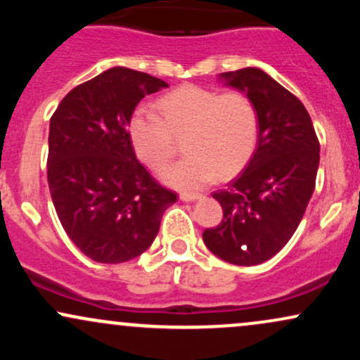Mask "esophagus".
<instances>
[{
	"mask_svg": "<svg viewBox=\"0 0 360 360\" xmlns=\"http://www.w3.org/2000/svg\"><path fill=\"white\" fill-rule=\"evenodd\" d=\"M181 200L183 201H186V203H189V201H198V200H201V194H194V193H183L181 194Z\"/></svg>",
	"mask_w": 360,
	"mask_h": 360,
	"instance_id": "obj_1",
	"label": "esophagus"
}]
</instances>
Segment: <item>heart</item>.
<instances>
[{"instance_id":"1","label":"heart","mask_w":360,"mask_h":360,"mask_svg":"<svg viewBox=\"0 0 360 360\" xmlns=\"http://www.w3.org/2000/svg\"><path fill=\"white\" fill-rule=\"evenodd\" d=\"M159 117L139 106L128 120V139L135 155L150 169H160L183 139L184 159L160 172L164 183L183 191L205 188L217 177L240 172L254 155L259 118L243 93H217L184 86L157 101Z\"/></svg>"}]
</instances>
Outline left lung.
I'll use <instances>...</instances> for the list:
<instances>
[{
    "mask_svg": "<svg viewBox=\"0 0 360 360\" xmlns=\"http://www.w3.org/2000/svg\"><path fill=\"white\" fill-rule=\"evenodd\" d=\"M218 79L254 103L259 135L242 174L213 193L223 220L205 230L203 240L225 262L255 266L274 257L298 229L315 189L320 143L303 103L262 69Z\"/></svg>",
    "mask_w": 360,
    "mask_h": 360,
    "instance_id": "obj_1",
    "label": "left lung"
}]
</instances>
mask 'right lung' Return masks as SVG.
Instances as JSON below:
<instances>
[{
	"label": "right lung",
	"instance_id": "add662e5",
	"mask_svg": "<svg viewBox=\"0 0 360 360\" xmlns=\"http://www.w3.org/2000/svg\"><path fill=\"white\" fill-rule=\"evenodd\" d=\"M162 88L166 81L118 65L69 91L51 118L53 206L74 245L96 262L139 257L176 203L139 162L127 130L140 100Z\"/></svg>",
	"mask_w": 360,
	"mask_h": 360
}]
</instances>
